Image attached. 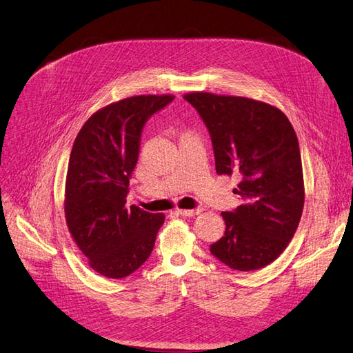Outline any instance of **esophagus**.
<instances>
[{
  "instance_id": "1",
  "label": "esophagus",
  "mask_w": 353,
  "mask_h": 353,
  "mask_svg": "<svg viewBox=\"0 0 353 353\" xmlns=\"http://www.w3.org/2000/svg\"><path fill=\"white\" fill-rule=\"evenodd\" d=\"M202 211H203V209H200V208H197V209H176V212L179 215H183V216H194Z\"/></svg>"
}]
</instances>
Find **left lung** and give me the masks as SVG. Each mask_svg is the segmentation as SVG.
<instances>
[{"label": "left lung", "mask_w": 353, "mask_h": 353, "mask_svg": "<svg viewBox=\"0 0 353 353\" xmlns=\"http://www.w3.org/2000/svg\"><path fill=\"white\" fill-rule=\"evenodd\" d=\"M211 135L218 175L241 176L243 200L221 212L225 232L211 252L230 269L273 263L297 230L304 206L299 139L287 116L269 103L208 92L184 94Z\"/></svg>", "instance_id": "left-lung-1"}]
</instances>
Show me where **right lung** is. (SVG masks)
<instances>
[{
  "label": "right lung",
  "instance_id": "add662e5",
  "mask_svg": "<svg viewBox=\"0 0 353 353\" xmlns=\"http://www.w3.org/2000/svg\"><path fill=\"white\" fill-rule=\"evenodd\" d=\"M172 94H139L98 110L79 132L65 183V220L90 268L111 279L138 270L154 248L163 214L126 208L145 121Z\"/></svg>",
  "mask_w": 353,
  "mask_h": 353
}]
</instances>
